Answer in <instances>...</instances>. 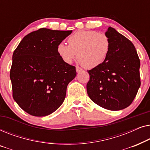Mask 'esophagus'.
I'll return each instance as SVG.
<instances>
[{
    "label": "esophagus",
    "mask_w": 150,
    "mask_h": 150,
    "mask_svg": "<svg viewBox=\"0 0 150 150\" xmlns=\"http://www.w3.org/2000/svg\"><path fill=\"white\" fill-rule=\"evenodd\" d=\"M76 72H81V71H82V68H81L79 66H76Z\"/></svg>",
    "instance_id": "obj_1"
}]
</instances>
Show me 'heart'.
Returning a JSON list of instances; mask_svg holds the SVG:
<instances>
[{
	"mask_svg": "<svg viewBox=\"0 0 150 150\" xmlns=\"http://www.w3.org/2000/svg\"><path fill=\"white\" fill-rule=\"evenodd\" d=\"M69 45L63 42L57 44V52L63 62L70 64L76 58L87 68L102 65L107 58L110 41L104 33L95 30H79L69 37Z\"/></svg>",
	"mask_w": 150,
	"mask_h": 150,
	"instance_id": "obj_1",
	"label": "heart"
}]
</instances>
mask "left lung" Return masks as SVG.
<instances>
[{
  "mask_svg": "<svg viewBox=\"0 0 150 150\" xmlns=\"http://www.w3.org/2000/svg\"><path fill=\"white\" fill-rule=\"evenodd\" d=\"M105 35L110 41L109 54L102 65L87 70V91L101 107L120 110L130 105L140 87V59L132 43L115 28L108 27Z\"/></svg>",
  "mask_w": 150,
  "mask_h": 150,
  "instance_id": "8db88e82",
  "label": "left lung"
}]
</instances>
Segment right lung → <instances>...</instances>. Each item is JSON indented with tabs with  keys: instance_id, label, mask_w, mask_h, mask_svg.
Wrapping results in <instances>:
<instances>
[{
	"instance_id": "add662e5",
	"label": "right lung",
	"mask_w": 150,
	"mask_h": 150,
	"mask_svg": "<svg viewBox=\"0 0 150 150\" xmlns=\"http://www.w3.org/2000/svg\"><path fill=\"white\" fill-rule=\"evenodd\" d=\"M71 32L40 28L24 37L14 50L10 70L13 98L27 113L48 115L64 101L76 71L59 57L57 46Z\"/></svg>"
}]
</instances>
